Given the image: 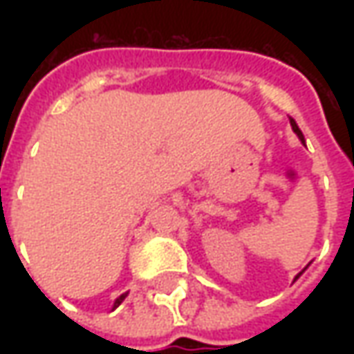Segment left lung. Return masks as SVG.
Here are the masks:
<instances>
[{
	"mask_svg": "<svg viewBox=\"0 0 354 354\" xmlns=\"http://www.w3.org/2000/svg\"><path fill=\"white\" fill-rule=\"evenodd\" d=\"M290 124H292V129H293V131H295V136L299 138V142H301V143H304V145H306V138H304V133H301V129H299V126L295 124V120H293V118H290ZM306 268H307V266H306ZM306 268H304V270H301V272H299V274L295 276V279L299 278V276H301V274L306 272ZM295 279H293V281H295Z\"/></svg>",
	"mask_w": 354,
	"mask_h": 354,
	"instance_id": "left-lung-1",
	"label": "left lung"
}]
</instances>
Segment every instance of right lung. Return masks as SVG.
<instances>
[{"instance_id": "1", "label": "right lung", "mask_w": 354, "mask_h": 354, "mask_svg": "<svg viewBox=\"0 0 354 354\" xmlns=\"http://www.w3.org/2000/svg\"><path fill=\"white\" fill-rule=\"evenodd\" d=\"M126 297H128V293H122V295H120V297H118L116 301H114V307H112V309H116V307L120 306V304H122V301H124V299H126Z\"/></svg>"}]
</instances>
